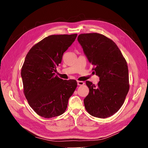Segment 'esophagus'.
I'll list each match as a JSON object with an SVG mask.
<instances>
[{"instance_id": "obj_1", "label": "esophagus", "mask_w": 148, "mask_h": 148, "mask_svg": "<svg viewBox=\"0 0 148 148\" xmlns=\"http://www.w3.org/2000/svg\"><path fill=\"white\" fill-rule=\"evenodd\" d=\"M77 84H78L79 86H82V85L84 84V83L82 81H77Z\"/></svg>"}]
</instances>
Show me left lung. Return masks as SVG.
<instances>
[{
    "label": "left lung",
    "instance_id": "1",
    "mask_svg": "<svg viewBox=\"0 0 148 148\" xmlns=\"http://www.w3.org/2000/svg\"><path fill=\"white\" fill-rule=\"evenodd\" d=\"M77 40L99 77L97 85L86 82L89 92L84 107L94 117H110L120 109L129 91L127 61L117 45L102 34H82Z\"/></svg>",
    "mask_w": 148,
    "mask_h": 148
}]
</instances>
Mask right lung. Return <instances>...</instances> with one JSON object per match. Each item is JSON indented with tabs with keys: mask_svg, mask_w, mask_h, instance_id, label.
Here are the masks:
<instances>
[{
	"mask_svg": "<svg viewBox=\"0 0 148 148\" xmlns=\"http://www.w3.org/2000/svg\"><path fill=\"white\" fill-rule=\"evenodd\" d=\"M77 34L52 35L30 49L21 68L23 92L29 106L45 118L63 114L77 86L75 80H63L55 73L64 53Z\"/></svg>",
	"mask_w": 148,
	"mask_h": 148,
	"instance_id": "1",
	"label": "right lung"
}]
</instances>
